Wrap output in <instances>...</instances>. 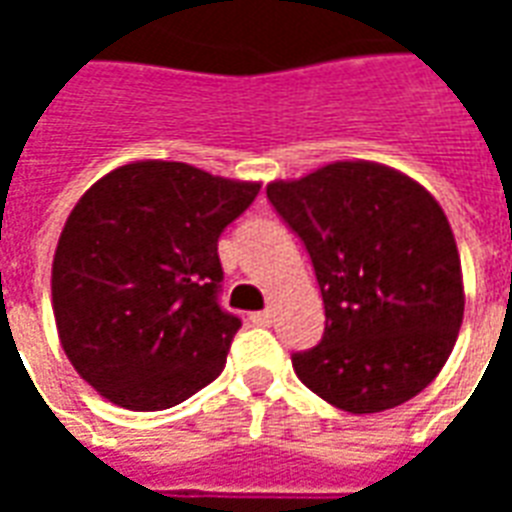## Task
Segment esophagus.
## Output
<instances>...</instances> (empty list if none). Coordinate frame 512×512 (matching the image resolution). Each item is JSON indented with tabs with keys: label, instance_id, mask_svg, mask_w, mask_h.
I'll use <instances>...</instances> for the list:
<instances>
[{
	"label": "esophagus",
	"instance_id": "1",
	"mask_svg": "<svg viewBox=\"0 0 512 512\" xmlns=\"http://www.w3.org/2000/svg\"><path fill=\"white\" fill-rule=\"evenodd\" d=\"M249 318H252V323H257V326H271V323H274V312L260 310V312H252Z\"/></svg>",
	"mask_w": 512,
	"mask_h": 512
}]
</instances>
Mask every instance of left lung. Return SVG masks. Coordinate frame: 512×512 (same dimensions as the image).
Returning <instances> with one entry per match:
<instances>
[{"label": "left lung", "instance_id": "left-lung-1", "mask_svg": "<svg viewBox=\"0 0 512 512\" xmlns=\"http://www.w3.org/2000/svg\"><path fill=\"white\" fill-rule=\"evenodd\" d=\"M266 194L310 252L326 332L293 370L326 403L376 414L439 376L463 321L455 235L425 186L376 161H334Z\"/></svg>", "mask_w": 512, "mask_h": 512}]
</instances>
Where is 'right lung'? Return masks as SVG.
<instances>
[{
  "instance_id": "add662e5",
  "label": "right lung",
  "mask_w": 512,
  "mask_h": 512,
  "mask_svg": "<svg viewBox=\"0 0 512 512\" xmlns=\"http://www.w3.org/2000/svg\"><path fill=\"white\" fill-rule=\"evenodd\" d=\"M255 180L183 161H131L84 191L51 263L65 356L131 411L178 406L219 376L241 321L219 307V235L252 205Z\"/></svg>"
}]
</instances>
